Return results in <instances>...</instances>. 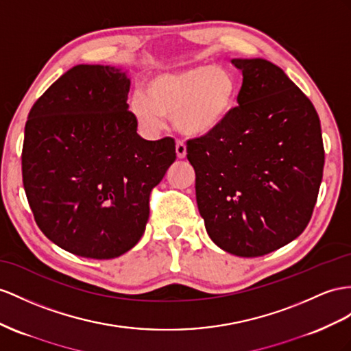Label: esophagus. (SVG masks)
I'll use <instances>...</instances> for the list:
<instances>
[{
  "label": "esophagus",
  "mask_w": 351,
  "mask_h": 351,
  "mask_svg": "<svg viewBox=\"0 0 351 351\" xmlns=\"http://www.w3.org/2000/svg\"><path fill=\"white\" fill-rule=\"evenodd\" d=\"M175 149H176V156H178V158H185L186 157V147H185V143L184 142H176V147H175Z\"/></svg>",
  "instance_id": "34e87169"
}]
</instances>
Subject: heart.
<instances>
[{
	"mask_svg": "<svg viewBox=\"0 0 351 351\" xmlns=\"http://www.w3.org/2000/svg\"><path fill=\"white\" fill-rule=\"evenodd\" d=\"M236 101V78L226 68L193 65L149 75L143 93L130 99L129 110L147 132L173 119L176 130L185 136L204 138L230 120Z\"/></svg>",
	"mask_w": 351,
	"mask_h": 351,
	"instance_id": "b5f03b06",
	"label": "heart"
}]
</instances>
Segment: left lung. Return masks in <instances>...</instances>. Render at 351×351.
Wrapping results in <instances>:
<instances>
[{
    "instance_id": "1",
    "label": "left lung",
    "mask_w": 351,
    "mask_h": 351,
    "mask_svg": "<svg viewBox=\"0 0 351 351\" xmlns=\"http://www.w3.org/2000/svg\"><path fill=\"white\" fill-rule=\"evenodd\" d=\"M243 84L230 120L188 141L204 227L228 254L263 256L310 222L325 165L319 115L283 69L231 59Z\"/></svg>"
}]
</instances>
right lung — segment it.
Masks as SVG:
<instances>
[{
  "label": "right lung",
  "mask_w": 351,
  "mask_h": 351,
  "mask_svg": "<svg viewBox=\"0 0 351 351\" xmlns=\"http://www.w3.org/2000/svg\"><path fill=\"white\" fill-rule=\"evenodd\" d=\"M128 69L77 65L34 104L22 176L35 222L66 252L111 259L141 240L149 194L176 158L175 141L138 134Z\"/></svg>",
  "instance_id": "add662e5"
}]
</instances>
